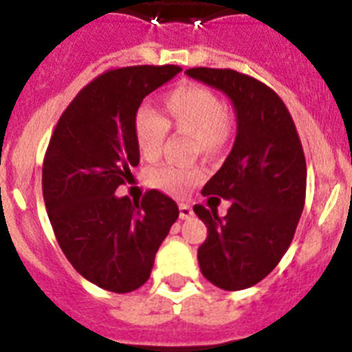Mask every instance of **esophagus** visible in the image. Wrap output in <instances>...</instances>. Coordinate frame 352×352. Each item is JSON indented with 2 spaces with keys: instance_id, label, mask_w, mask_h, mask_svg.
<instances>
[{
  "instance_id": "obj_1",
  "label": "esophagus",
  "mask_w": 352,
  "mask_h": 352,
  "mask_svg": "<svg viewBox=\"0 0 352 352\" xmlns=\"http://www.w3.org/2000/svg\"><path fill=\"white\" fill-rule=\"evenodd\" d=\"M192 214H194V211H192V208L188 204H179V219L186 220L190 219Z\"/></svg>"
}]
</instances>
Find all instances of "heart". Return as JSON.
Returning a JSON list of instances; mask_svg holds the SVG:
<instances>
[{
    "label": "heart",
    "instance_id": "1",
    "mask_svg": "<svg viewBox=\"0 0 352 352\" xmlns=\"http://www.w3.org/2000/svg\"><path fill=\"white\" fill-rule=\"evenodd\" d=\"M166 120L149 107H141L133 118V135L146 160H155L160 155L167 138V130L192 135L194 153L214 157L226 151L234 138V116L226 107L219 95L211 89L188 84L179 86L164 96ZM203 170L197 166L160 164L146 173V182L153 188L183 197L201 179Z\"/></svg>",
    "mask_w": 352,
    "mask_h": 352
}]
</instances>
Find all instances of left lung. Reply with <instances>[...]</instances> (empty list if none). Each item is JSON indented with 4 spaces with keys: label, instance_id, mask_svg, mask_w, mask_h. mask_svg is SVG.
<instances>
[{
    "label": "left lung",
    "instance_id": "8db88e82",
    "mask_svg": "<svg viewBox=\"0 0 352 352\" xmlns=\"http://www.w3.org/2000/svg\"><path fill=\"white\" fill-rule=\"evenodd\" d=\"M186 76L226 93L236 109L238 133L203 195L229 199L226 217L195 204L208 227L199 247L201 273L226 291L261 282L291 245L307 192V164L294 121L266 84L229 68H188Z\"/></svg>",
    "mask_w": 352,
    "mask_h": 352
}]
</instances>
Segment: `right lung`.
I'll return each instance as SVG.
<instances>
[{
	"label": "right lung",
	"mask_w": 352,
	"mask_h": 352,
	"mask_svg": "<svg viewBox=\"0 0 352 352\" xmlns=\"http://www.w3.org/2000/svg\"><path fill=\"white\" fill-rule=\"evenodd\" d=\"M179 72L138 65L95 77L65 109L43 157V201L56 239L72 266L107 291H135L148 280L179 214L158 190L141 201L114 194L139 164L133 118L142 98Z\"/></svg>",
	"instance_id": "1"
}]
</instances>
